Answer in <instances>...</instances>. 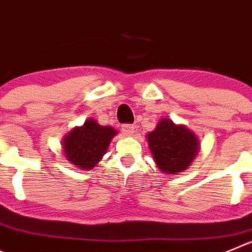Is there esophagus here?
<instances>
[{"mask_svg": "<svg viewBox=\"0 0 252 252\" xmlns=\"http://www.w3.org/2000/svg\"><path fill=\"white\" fill-rule=\"evenodd\" d=\"M135 125H131V124H125L122 125V132L125 133V135H132L133 132H135Z\"/></svg>", "mask_w": 252, "mask_h": 252, "instance_id": "1", "label": "esophagus"}]
</instances>
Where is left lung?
Listing matches in <instances>:
<instances>
[{"label":"left lung","instance_id":"obj_1","mask_svg":"<svg viewBox=\"0 0 252 252\" xmlns=\"http://www.w3.org/2000/svg\"><path fill=\"white\" fill-rule=\"evenodd\" d=\"M147 140L158 168L169 174L186 171L199 150L196 136L186 126H177L168 119L160 120Z\"/></svg>","mask_w":252,"mask_h":252}]
</instances>
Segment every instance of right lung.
I'll use <instances>...</instances> for the list:
<instances>
[{"mask_svg": "<svg viewBox=\"0 0 252 252\" xmlns=\"http://www.w3.org/2000/svg\"><path fill=\"white\" fill-rule=\"evenodd\" d=\"M116 131L109 126H100L89 119L81 127H75L64 140V153L69 162L81 169H92L106 152Z\"/></svg>", "mask_w": 252, "mask_h": 252, "instance_id": "right-lung-1", "label": "right lung"}]
</instances>
